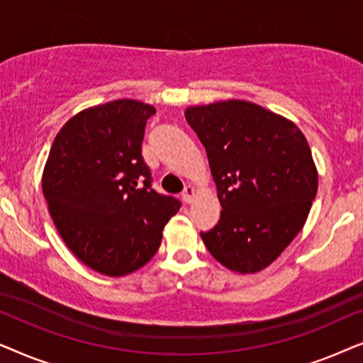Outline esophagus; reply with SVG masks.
Returning a JSON list of instances; mask_svg holds the SVG:
<instances>
[{
    "mask_svg": "<svg viewBox=\"0 0 363 363\" xmlns=\"http://www.w3.org/2000/svg\"><path fill=\"white\" fill-rule=\"evenodd\" d=\"M195 196H196L195 188H193L191 185L185 186V190H183V193H182V200L185 203H191L193 200H195Z\"/></svg>",
    "mask_w": 363,
    "mask_h": 363,
    "instance_id": "1",
    "label": "esophagus"
}]
</instances>
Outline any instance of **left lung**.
I'll return each instance as SVG.
<instances>
[{
	"instance_id": "left-lung-1",
	"label": "left lung",
	"mask_w": 363,
	"mask_h": 363,
	"mask_svg": "<svg viewBox=\"0 0 363 363\" xmlns=\"http://www.w3.org/2000/svg\"><path fill=\"white\" fill-rule=\"evenodd\" d=\"M221 203L218 225L200 233L228 269L251 274L281 256L302 230L317 193L311 147L294 122L246 101L188 107Z\"/></svg>"
}]
</instances>
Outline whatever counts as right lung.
Segmentation results:
<instances>
[{
  "label": "right lung",
  "mask_w": 363,
  "mask_h": 363,
  "mask_svg": "<svg viewBox=\"0 0 363 363\" xmlns=\"http://www.w3.org/2000/svg\"><path fill=\"white\" fill-rule=\"evenodd\" d=\"M153 113L132 99L86 108L64 123L44 167L43 193L59 235L101 274L121 277L145 266L182 206L153 190L143 162Z\"/></svg>",
  "instance_id": "obj_1"
}]
</instances>
